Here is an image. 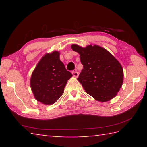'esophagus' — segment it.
<instances>
[{
    "mask_svg": "<svg viewBox=\"0 0 147 147\" xmlns=\"http://www.w3.org/2000/svg\"><path fill=\"white\" fill-rule=\"evenodd\" d=\"M78 73L77 71H73V75L74 76V77H78Z\"/></svg>",
    "mask_w": 147,
    "mask_h": 147,
    "instance_id": "esophagus-1",
    "label": "esophagus"
}]
</instances>
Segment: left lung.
<instances>
[{
    "label": "left lung",
    "instance_id": "left-lung-1",
    "mask_svg": "<svg viewBox=\"0 0 147 147\" xmlns=\"http://www.w3.org/2000/svg\"><path fill=\"white\" fill-rule=\"evenodd\" d=\"M71 48L80 54L84 66L78 80L86 93L104 102L115 97L123 83V69L117 59L96 45L83 48L73 44Z\"/></svg>",
    "mask_w": 147,
    "mask_h": 147
}]
</instances>
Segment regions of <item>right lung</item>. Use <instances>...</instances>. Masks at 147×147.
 Listing matches in <instances>:
<instances>
[{
    "instance_id": "add662e5",
    "label": "right lung",
    "mask_w": 147,
    "mask_h": 147,
    "mask_svg": "<svg viewBox=\"0 0 147 147\" xmlns=\"http://www.w3.org/2000/svg\"><path fill=\"white\" fill-rule=\"evenodd\" d=\"M73 76L59 59V53H47L32 74L30 87L35 98L44 104H53L63 94L68 80Z\"/></svg>"
}]
</instances>
